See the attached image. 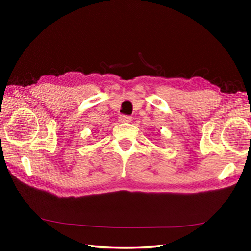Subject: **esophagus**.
Segmentation results:
<instances>
[{
	"label": "esophagus",
	"instance_id": "esophagus-1",
	"mask_svg": "<svg viewBox=\"0 0 251 251\" xmlns=\"http://www.w3.org/2000/svg\"><path fill=\"white\" fill-rule=\"evenodd\" d=\"M118 121H120L121 123H128L131 121V117L128 115H121L120 117H118Z\"/></svg>",
	"mask_w": 251,
	"mask_h": 251
}]
</instances>
